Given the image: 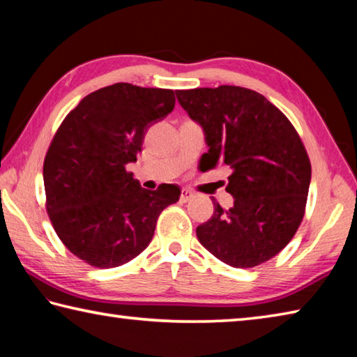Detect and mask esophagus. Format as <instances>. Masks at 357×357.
<instances>
[{
  "label": "esophagus",
  "instance_id": "esophagus-1",
  "mask_svg": "<svg viewBox=\"0 0 357 357\" xmlns=\"http://www.w3.org/2000/svg\"><path fill=\"white\" fill-rule=\"evenodd\" d=\"M192 197H195V192L190 191V190H182V195H180V201L188 202V201H191Z\"/></svg>",
  "mask_w": 357,
  "mask_h": 357
}]
</instances>
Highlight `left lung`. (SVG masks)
Returning <instances> with one entry per match:
<instances>
[{
  "label": "left lung",
  "mask_w": 357,
  "mask_h": 357,
  "mask_svg": "<svg viewBox=\"0 0 357 357\" xmlns=\"http://www.w3.org/2000/svg\"><path fill=\"white\" fill-rule=\"evenodd\" d=\"M201 125L208 169L229 166L226 191L234 207L215 202L213 216L196 229L201 245L234 268H252L289 245L303 221L310 161L301 137L261 93L240 86L175 91Z\"/></svg>",
  "instance_id": "1"
}]
</instances>
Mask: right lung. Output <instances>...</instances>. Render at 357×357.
I'll list each match as a JSON object with an SVG mask.
<instances>
[{"label": "right lung", "mask_w": 357, "mask_h": 357, "mask_svg": "<svg viewBox=\"0 0 357 357\" xmlns=\"http://www.w3.org/2000/svg\"><path fill=\"white\" fill-rule=\"evenodd\" d=\"M174 106L171 89L116 83L86 96L56 131L43 161L47 211L64 246L91 266L133 260L178 201L177 185L144 190L125 169Z\"/></svg>", "instance_id": "add662e5"}]
</instances>
